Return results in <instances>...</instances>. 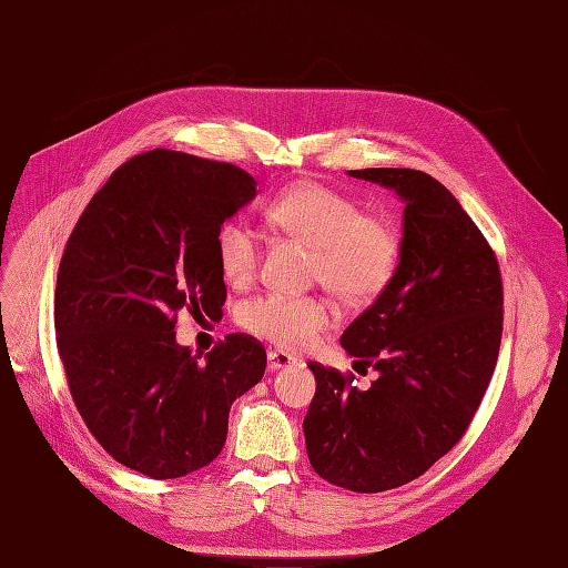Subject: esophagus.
<instances>
[{"label":"esophagus","mask_w":568,"mask_h":568,"mask_svg":"<svg viewBox=\"0 0 568 568\" xmlns=\"http://www.w3.org/2000/svg\"><path fill=\"white\" fill-rule=\"evenodd\" d=\"M296 359L291 357L288 353H284V351H270L267 353V367L270 369H284V367H288V365H294Z\"/></svg>","instance_id":"1"}]
</instances>
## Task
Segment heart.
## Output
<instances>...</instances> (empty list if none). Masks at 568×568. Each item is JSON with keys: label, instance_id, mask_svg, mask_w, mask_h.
Segmentation results:
<instances>
[{"label": "heart", "instance_id": "obj_1", "mask_svg": "<svg viewBox=\"0 0 568 568\" xmlns=\"http://www.w3.org/2000/svg\"><path fill=\"white\" fill-rule=\"evenodd\" d=\"M267 220L288 239L313 248L311 274L336 298L372 303L393 280L400 236L388 220L369 215L353 196L322 182H301L267 205ZM222 277L244 286L261 261V239L248 222L232 217L215 232ZM334 322L332 305L317 296L265 294L239 311V324L286 351H303Z\"/></svg>", "mask_w": 568, "mask_h": 568}]
</instances>
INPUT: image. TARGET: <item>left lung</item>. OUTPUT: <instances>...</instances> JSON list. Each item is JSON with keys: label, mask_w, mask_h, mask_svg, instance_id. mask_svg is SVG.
<instances>
[{"label": "left lung", "mask_w": 568, "mask_h": 568, "mask_svg": "<svg viewBox=\"0 0 568 568\" xmlns=\"http://www.w3.org/2000/svg\"><path fill=\"white\" fill-rule=\"evenodd\" d=\"M348 175L405 203L400 257L341 336L376 382L359 390L332 367L307 365L317 390L303 434L324 480L382 493L422 476L467 432L500 353L503 282L484 234L438 180L409 168Z\"/></svg>", "instance_id": "8db88e82"}]
</instances>
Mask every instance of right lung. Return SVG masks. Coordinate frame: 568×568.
Returning <instances> with one entry per match:
<instances>
[{
  "label": "right lung",
  "mask_w": 568,
  "mask_h": 568,
  "mask_svg": "<svg viewBox=\"0 0 568 568\" xmlns=\"http://www.w3.org/2000/svg\"><path fill=\"white\" fill-rule=\"evenodd\" d=\"M232 163L156 149L120 165L68 239L57 280V346L80 417L113 459L180 478L225 445L232 403L263 379L267 355L230 334L194 355L178 313L222 315L215 232L255 199Z\"/></svg>",
  "instance_id": "add662e5"
}]
</instances>
